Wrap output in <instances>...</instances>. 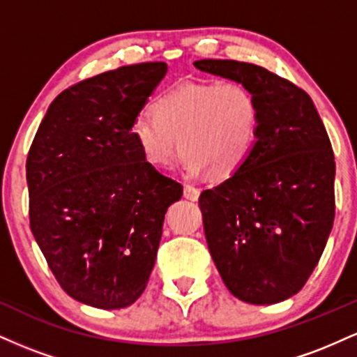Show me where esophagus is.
Segmentation results:
<instances>
[{
    "instance_id": "esophagus-1",
    "label": "esophagus",
    "mask_w": 357,
    "mask_h": 357,
    "mask_svg": "<svg viewBox=\"0 0 357 357\" xmlns=\"http://www.w3.org/2000/svg\"><path fill=\"white\" fill-rule=\"evenodd\" d=\"M184 198L186 199H190V202H198V198H199V190L198 188H195V186H190V184H186V186H184Z\"/></svg>"
}]
</instances>
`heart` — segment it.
I'll return each instance as SVG.
<instances>
[{
    "mask_svg": "<svg viewBox=\"0 0 357 357\" xmlns=\"http://www.w3.org/2000/svg\"><path fill=\"white\" fill-rule=\"evenodd\" d=\"M260 105L240 82H181L141 110L130 124V137L149 166L165 169L178 146L190 176L211 171L213 178L238 173L257 144Z\"/></svg>",
    "mask_w": 357,
    "mask_h": 357,
    "instance_id": "1",
    "label": "heart"
}]
</instances>
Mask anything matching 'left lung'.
I'll return each instance as SVG.
<instances>
[{"label":"left lung","instance_id":"1","mask_svg":"<svg viewBox=\"0 0 357 357\" xmlns=\"http://www.w3.org/2000/svg\"><path fill=\"white\" fill-rule=\"evenodd\" d=\"M192 65L247 85L260 105L248 161L199 196L211 258L240 301H287L305 285L333 230L335 162L326 127L304 90L267 68L235 60Z\"/></svg>","mask_w":357,"mask_h":357}]
</instances>
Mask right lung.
Returning a JSON list of instances; mask_svg holds the SVG:
<instances>
[{"label": "right lung", "instance_id": "right-lung-1", "mask_svg": "<svg viewBox=\"0 0 357 357\" xmlns=\"http://www.w3.org/2000/svg\"><path fill=\"white\" fill-rule=\"evenodd\" d=\"M166 72L165 61L127 65L63 90L28 153L31 231L61 289L82 304L112 310L141 297L167 208L183 196L130 137Z\"/></svg>", "mask_w": 357, "mask_h": 357}]
</instances>
